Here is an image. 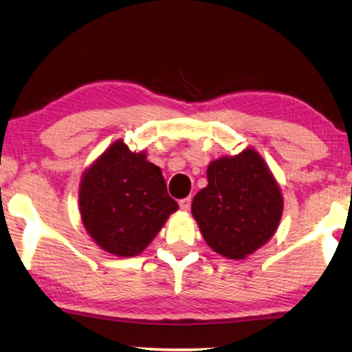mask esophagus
Masks as SVG:
<instances>
[{
  "instance_id": "34e87169",
  "label": "esophagus",
  "mask_w": 352,
  "mask_h": 352,
  "mask_svg": "<svg viewBox=\"0 0 352 352\" xmlns=\"http://www.w3.org/2000/svg\"><path fill=\"white\" fill-rule=\"evenodd\" d=\"M178 204H180V209L182 210H190V207H191V197H183V199H180V202H178Z\"/></svg>"
}]
</instances>
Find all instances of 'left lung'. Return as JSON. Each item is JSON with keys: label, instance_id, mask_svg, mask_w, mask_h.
I'll use <instances>...</instances> for the list:
<instances>
[{"label": "left lung", "instance_id": "obj_1", "mask_svg": "<svg viewBox=\"0 0 352 352\" xmlns=\"http://www.w3.org/2000/svg\"><path fill=\"white\" fill-rule=\"evenodd\" d=\"M209 185L192 199L191 212L217 254L241 260L274 234L282 215L279 185L254 150L212 161Z\"/></svg>", "mask_w": 352, "mask_h": 352}]
</instances>
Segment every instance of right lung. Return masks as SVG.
<instances>
[{
    "label": "right lung",
    "mask_w": 352,
    "mask_h": 352,
    "mask_svg": "<svg viewBox=\"0 0 352 352\" xmlns=\"http://www.w3.org/2000/svg\"><path fill=\"white\" fill-rule=\"evenodd\" d=\"M178 204L162 172L118 140L84 172L79 212L92 239L118 256L146 249Z\"/></svg>",
    "instance_id": "obj_1"
}]
</instances>
